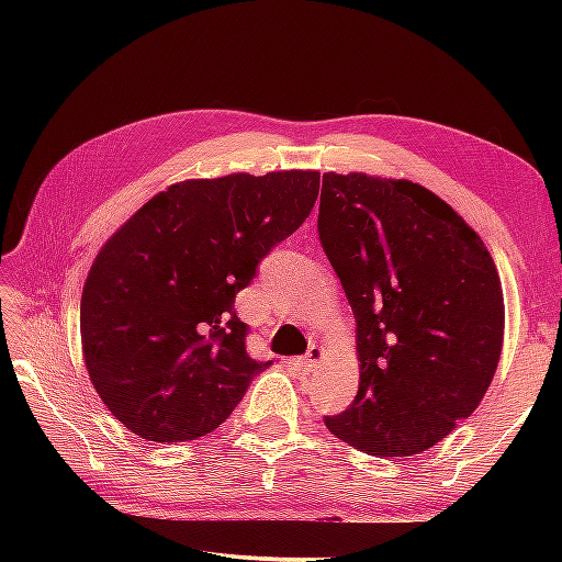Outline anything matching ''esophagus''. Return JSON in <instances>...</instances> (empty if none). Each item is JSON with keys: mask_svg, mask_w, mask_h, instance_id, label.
<instances>
[{"mask_svg": "<svg viewBox=\"0 0 562 562\" xmlns=\"http://www.w3.org/2000/svg\"><path fill=\"white\" fill-rule=\"evenodd\" d=\"M322 359H325V349H322L319 345H312V347H310V351H307V357L302 359L304 372H315V369H319Z\"/></svg>", "mask_w": 562, "mask_h": 562, "instance_id": "esophagus-1", "label": "esophagus"}]
</instances>
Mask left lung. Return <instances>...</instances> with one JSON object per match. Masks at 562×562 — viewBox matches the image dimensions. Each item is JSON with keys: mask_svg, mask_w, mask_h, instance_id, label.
I'll use <instances>...</instances> for the list:
<instances>
[{"mask_svg": "<svg viewBox=\"0 0 562 562\" xmlns=\"http://www.w3.org/2000/svg\"><path fill=\"white\" fill-rule=\"evenodd\" d=\"M319 240L357 319L359 389L327 416L369 456H414L471 416L496 374L506 304L479 233L406 178H322Z\"/></svg>", "mask_w": 562, "mask_h": 562, "instance_id": "left-lung-1", "label": "left lung"}]
</instances>
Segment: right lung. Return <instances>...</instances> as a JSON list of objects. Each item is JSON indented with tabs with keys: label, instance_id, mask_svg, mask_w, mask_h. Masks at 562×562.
I'll use <instances>...</instances> for the list:
<instances>
[{
	"label": "right lung",
	"instance_id": "right-lung-1",
	"mask_svg": "<svg viewBox=\"0 0 562 562\" xmlns=\"http://www.w3.org/2000/svg\"><path fill=\"white\" fill-rule=\"evenodd\" d=\"M317 193V170L188 178L103 243L81 292V351L101 402L131 434L201 439L272 364L247 355L235 294Z\"/></svg>",
	"mask_w": 562,
	"mask_h": 562
}]
</instances>
